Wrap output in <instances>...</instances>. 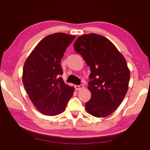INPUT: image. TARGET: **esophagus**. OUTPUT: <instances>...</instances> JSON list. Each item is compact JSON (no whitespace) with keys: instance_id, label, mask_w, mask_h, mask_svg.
Segmentation results:
<instances>
[{"instance_id":"obj_1","label":"esophagus","mask_w":150,"mask_h":150,"mask_svg":"<svg viewBox=\"0 0 150 150\" xmlns=\"http://www.w3.org/2000/svg\"><path fill=\"white\" fill-rule=\"evenodd\" d=\"M75 89L77 91H80L81 89H83V88H84V85H75Z\"/></svg>"}]
</instances>
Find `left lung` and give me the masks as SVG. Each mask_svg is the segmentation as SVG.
I'll return each instance as SVG.
<instances>
[{"instance_id":"8db88e82","label":"left lung","mask_w":150,"mask_h":150,"mask_svg":"<svg viewBox=\"0 0 150 150\" xmlns=\"http://www.w3.org/2000/svg\"><path fill=\"white\" fill-rule=\"evenodd\" d=\"M74 50L91 68L88 88L91 98L85 104L88 114L97 118L111 115L122 102L128 89L130 72L123 55L103 35H81Z\"/></svg>"}]
</instances>
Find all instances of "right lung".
Instances as JSON below:
<instances>
[{"label":"right lung","instance_id":"add662e5","mask_svg":"<svg viewBox=\"0 0 150 150\" xmlns=\"http://www.w3.org/2000/svg\"><path fill=\"white\" fill-rule=\"evenodd\" d=\"M75 35L55 33L40 41L24 63L23 85L30 100L44 115L55 116L65 110L74 87L65 84L61 60Z\"/></svg>","mask_w":150,"mask_h":150}]
</instances>
